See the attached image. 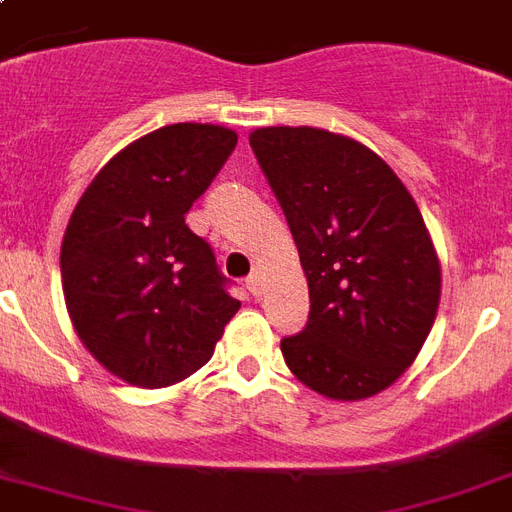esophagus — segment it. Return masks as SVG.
<instances>
[{
  "mask_svg": "<svg viewBox=\"0 0 512 512\" xmlns=\"http://www.w3.org/2000/svg\"><path fill=\"white\" fill-rule=\"evenodd\" d=\"M247 287H249V292L255 295V298H260V290H263V268H255V271L249 273Z\"/></svg>",
  "mask_w": 512,
  "mask_h": 512,
  "instance_id": "34e87169",
  "label": "esophagus"
}]
</instances>
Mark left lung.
Wrapping results in <instances>:
<instances>
[{
	"label": "left lung",
	"instance_id": "1",
	"mask_svg": "<svg viewBox=\"0 0 512 512\" xmlns=\"http://www.w3.org/2000/svg\"><path fill=\"white\" fill-rule=\"evenodd\" d=\"M260 169L306 273V330L282 338L292 376L365 400L419 357L440 306V260L419 206L376 152L311 126L255 128Z\"/></svg>",
	"mask_w": 512,
	"mask_h": 512
}]
</instances>
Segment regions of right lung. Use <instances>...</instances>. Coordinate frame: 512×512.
<instances>
[{
  "label": "right lung",
  "instance_id": "1",
  "mask_svg": "<svg viewBox=\"0 0 512 512\" xmlns=\"http://www.w3.org/2000/svg\"><path fill=\"white\" fill-rule=\"evenodd\" d=\"M239 134L174 123L112 155L85 187L61 241L74 333L126 384L161 389L212 360L241 303L185 214L236 150Z\"/></svg>",
  "mask_w": 512,
  "mask_h": 512
}]
</instances>
